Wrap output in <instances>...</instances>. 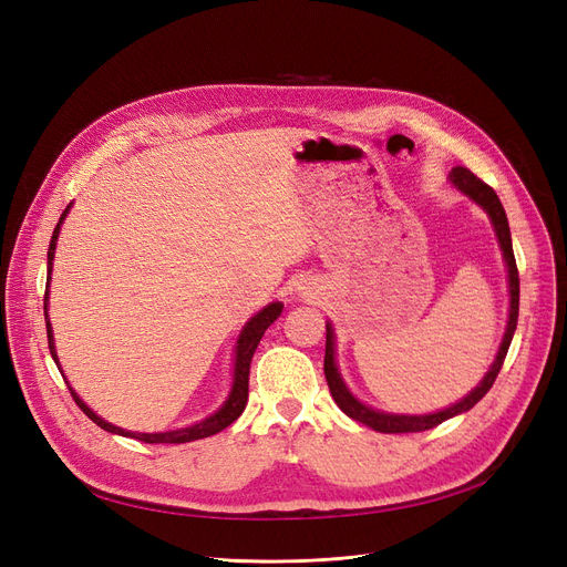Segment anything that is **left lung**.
Listing matches in <instances>:
<instances>
[{"label":"left lung","mask_w":567,"mask_h":567,"mask_svg":"<svg viewBox=\"0 0 567 567\" xmlns=\"http://www.w3.org/2000/svg\"><path fill=\"white\" fill-rule=\"evenodd\" d=\"M451 182L463 192L465 196H470L476 205H481L486 209V215L493 221L495 236L502 249V257H505L507 264V276H509V320H507V331L505 339L499 343L497 358L491 364L488 373L467 396H463L457 404L436 411V413H427V415H404V413H385V411H375L371 406H364L360 400H354L352 392L346 388L339 367H337V343H333V329L331 324H327V348H324V375H327V385L329 392L333 396V402L339 404V409L350 415L352 421H358L375 432H385V434H402V432H423V430H432L439 423L449 421V417L470 411L476 402L484 400V394L493 388L497 373L502 369V362L507 358L509 343L514 339L516 331V322H518V268H516V259H514V249H512V234H509V221L505 215V207H502L497 194L488 184L481 182L472 171L467 167H453L451 171Z\"/></svg>","instance_id":"1"}]
</instances>
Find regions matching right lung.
<instances>
[{
    "label": "right lung",
    "mask_w": 567,
    "mask_h": 567,
    "mask_svg": "<svg viewBox=\"0 0 567 567\" xmlns=\"http://www.w3.org/2000/svg\"><path fill=\"white\" fill-rule=\"evenodd\" d=\"M70 207H72V205H68L65 213L60 215V221H58V226H55V230H53V236H51V245H49V278H47L49 285H51V268H53V257H55V243H58V234H60V224H62V219L68 217ZM49 285H47V287H49ZM47 308H49V291L44 295V318H47V333H49V350H51V358L55 360V364H58V369H60L58 354H55V343H53V327H51V322H49V310H47ZM280 312H282V303H280V301L268 303L264 310H259L257 316L251 318V320L243 327L240 337H238V346H236L234 385H230V392H228V396H226V402L221 404L219 411H215L213 415H207L205 421H200V423H196V425H192V427L171 430V432H154V434H150V432H131V430L116 427V425H112V423H107V421H102V417H100L97 413H93L86 404L81 402V396L70 388V383H68V381H65V383H68V388H70V392H72V400L76 402V406H79L83 413H86V415L91 417V421H93L97 427H102V430H107V432H112V434L137 439V442H144V444H186V442H196V439H205V436H209V434L221 432L224 427H228L230 423L238 421V415L245 411L247 392H249V364H251V358H255V350H257V346H259V341H261V337H264V331L280 318Z\"/></svg>",
    "instance_id": "obj_1"
}]
</instances>
